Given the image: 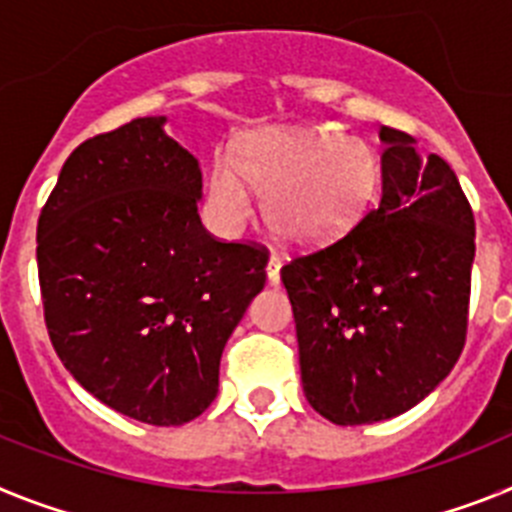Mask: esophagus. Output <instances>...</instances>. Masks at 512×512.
I'll list each match as a JSON object with an SVG mask.
<instances>
[{"label":"esophagus","instance_id":"1","mask_svg":"<svg viewBox=\"0 0 512 512\" xmlns=\"http://www.w3.org/2000/svg\"><path fill=\"white\" fill-rule=\"evenodd\" d=\"M281 268H283V260L281 257H270L268 260V281L270 286H278L281 283Z\"/></svg>","mask_w":512,"mask_h":512}]
</instances>
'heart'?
<instances>
[{
    "instance_id": "1",
    "label": "heart",
    "mask_w": 512,
    "mask_h": 512,
    "mask_svg": "<svg viewBox=\"0 0 512 512\" xmlns=\"http://www.w3.org/2000/svg\"><path fill=\"white\" fill-rule=\"evenodd\" d=\"M381 162L368 141L335 126L262 128L216 154L206 177L213 226L237 234L252 216V191L281 239L304 247L345 237L379 193Z\"/></svg>"
}]
</instances>
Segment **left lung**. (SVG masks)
<instances>
[{
  "label": "left lung",
  "instance_id": "left-lung-1",
  "mask_svg": "<svg viewBox=\"0 0 512 512\" xmlns=\"http://www.w3.org/2000/svg\"><path fill=\"white\" fill-rule=\"evenodd\" d=\"M381 201L281 278L309 404L335 425L389 420L428 397L466 342L474 213L446 159L384 126Z\"/></svg>",
  "mask_w": 512,
  "mask_h": 512
}]
</instances>
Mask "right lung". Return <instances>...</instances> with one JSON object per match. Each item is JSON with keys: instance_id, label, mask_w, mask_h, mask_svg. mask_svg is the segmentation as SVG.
Returning a JSON list of instances; mask_svg holds the SVG:
<instances>
[{"instance_id": "obj_1", "label": "right lung", "mask_w": 512, "mask_h": 512, "mask_svg": "<svg viewBox=\"0 0 512 512\" xmlns=\"http://www.w3.org/2000/svg\"><path fill=\"white\" fill-rule=\"evenodd\" d=\"M164 121L133 118L71 151L38 219V281L66 371L115 412L170 428L216 399L268 250L208 234L198 159Z\"/></svg>"}]
</instances>
